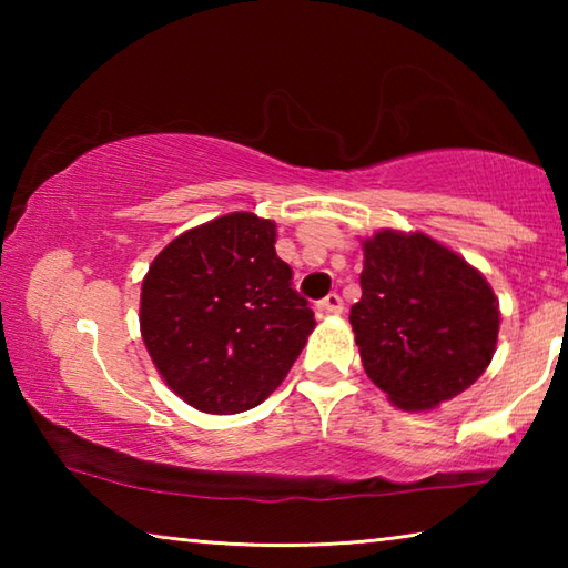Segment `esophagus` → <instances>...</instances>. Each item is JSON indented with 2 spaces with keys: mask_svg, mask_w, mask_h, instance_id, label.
<instances>
[{
  "mask_svg": "<svg viewBox=\"0 0 568 568\" xmlns=\"http://www.w3.org/2000/svg\"><path fill=\"white\" fill-rule=\"evenodd\" d=\"M318 313H323V315H338V313H343V297L338 293L325 295L323 301H318Z\"/></svg>",
  "mask_w": 568,
  "mask_h": 568,
  "instance_id": "34e87169",
  "label": "esophagus"
}]
</instances>
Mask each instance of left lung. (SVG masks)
Segmentation results:
<instances>
[{
  "mask_svg": "<svg viewBox=\"0 0 568 568\" xmlns=\"http://www.w3.org/2000/svg\"><path fill=\"white\" fill-rule=\"evenodd\" d=\"M351 325L363 368L398 408H436L494 358L498 303L486 277L423 233L381 230L363 243Z\"/></svg>",
  "mask_w": 568,
  "mask_h": 568,
  "instance_id": "left-lung-1",
  "label": "left lung"
}]
</instances>
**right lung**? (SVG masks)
I'll return each mask as SVG.
<instances>
[{
    "label": "right lung",
    "mask_w": 568,
    "mask_h": 568,
    "mask_svg": "<svg viewBox=\"0 0 568 568\" xmlns=\"http://www.w3.org/2000/svg\"><path fill=\"white\" fill-rule=\"evenodd\" d=\"M142 341L160 376L205 413H243L281 386L315 321L275 253V223L233 213L172 240L150 265Z\"/></svg>",
    "instance_id": "add662e5"
}]
</instances>
